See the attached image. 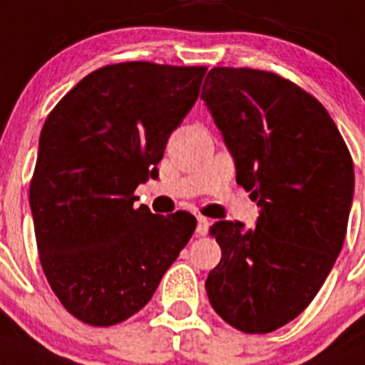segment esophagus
Returning <instances> with one entry per match:
<instances>
[{
    "label": "esophagus",
    "mask_w": 365,
    "mask_h": 365,
    "mask_svg": "<svg viewBox=\"0 0 365 365\" xmlns=\"http://www.w3.org/2000/svg\"><path fill=\"white\" fill-rule=\"evenodd\" d=\"M210 230V220L206 217H197V233L199 235H206Z\"/></svg>",
    "instance_id": "34e87169"
}]
</instances>
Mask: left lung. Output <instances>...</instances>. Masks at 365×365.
I'll use <instances>...</instances> for the list:
<instances>
[{"instance_id":"obj_1","label":"left lung","mask_w":365,"mask_h":365,"mask_svg":"<svg viewBox=\"0 0 365 365\" xmlns=\"http://www.w3.org/2000/svg\"><path fill=\"white\" fill-rule=\"evenodd\" d=\"M200 99L235 160L237 185L260 206L255 228H210L222 257L206 293L235 329L272 333L309 306L342 250L353 160L327 110L277 73L215 66Z\"/></svg>"}]
</instances>
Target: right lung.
Masks as SVG:
<instances>
[{
	"instance_id": "add662e5",
	"label": "right lung",
	"mask_w": 365,
	"mask_h": 365,
	"mask_svg": "<svg viewBox=\"0 0 365 365\" xmlns=\"http://www.w3.org/2000/svg\"><path fill=\"white\" fill-rule=\"evenodd\" d=\"M205 73L148 61L103 66L46 117L30 210L46 280L81 322L105 327L135 315L195 232L188 212L133 208V192L157 175Z\"/></svg>"
}]
</instances>
